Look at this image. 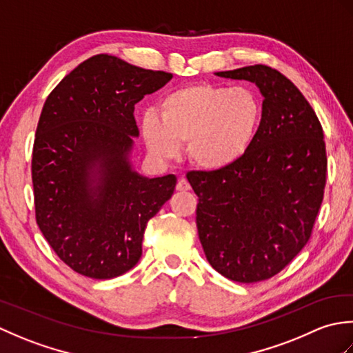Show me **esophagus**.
I'll return each mask as SVG.
<instances>
[{"mask_svg": "<svg viewBox=\"0 0 353 353\" xmlns=\"http://www.w3.org/2000/svg\"><path fill=\"white\" fill-rule=\"evenodd\" d=\"M176 190H177V191H181V192H186V191H190V190H191V185L188 183V181H186L185 177H181V179H179V181H177Z\"/></svg>", "mask_w": 353, "mask_h": 353, "instance_id": "1", "label": "esophagus"}]
</instances>
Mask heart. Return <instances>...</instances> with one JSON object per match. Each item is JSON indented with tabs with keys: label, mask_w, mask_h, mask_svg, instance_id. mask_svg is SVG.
<instances>
[{
	"label": "heart",
	"mask_w": 353,
	"mask_h": 353,
	"mask_svg": "<svg viewBox=\"0 0 353 353\" xmlns=\"http://www.w3.org/2000/svg\"><path fill=\"white\" fill-rule=\"evenodd\" d=\"M262 121L258 94L245 86L191 85L161 101V115L142 118V134L154 156L174 157L186 144L190 161L203 170H223L243 159Z\"/></svg>",
	"instance_id": "heart-1"
}]
</instances>
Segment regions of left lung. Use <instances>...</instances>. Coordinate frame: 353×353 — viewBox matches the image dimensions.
Segmentation results:
<instances>
[{
  "mask_svg": "<svg viewBox=\"0 0 353 353\" xmlns=\"http://www.w3.org/2000/svg\"><path fill=\"white\" fill-rule=\"evenodd\" d=\"M216 76L256 85L264 95L262 121L243 159L186 174L199 197V238L224 277L265 281L311 238L326 185L323 129L308 100L277 70L252 65Z\"/></svg>",
  "mask_w": 353,
  "mask_h": 353,
  "instance_id": "left-lung-1",
  "label": "left lung"
}]
</instances>
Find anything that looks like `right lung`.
<instances>
[{
    "label": "right lung",
    "instance_id": "1",
    "mask_svg": "<svg viewBox=\"0 0 353 353\" xmlns=\"http://www.w3.org/2000/svg\"><path fill=\"white\" fill-rule=\"evenodd\" d=\"M171 77L97 54L45 100L32 156L36 223L79 274L112 279L137 265L148 220L172 196L176 176L142 177L129 162L134 104Z\"/></svg>",
    "mask_w": 353,
    "mask_h": 353
}]
</instances>
